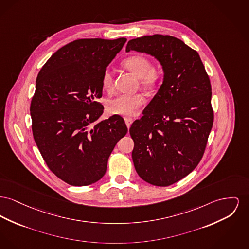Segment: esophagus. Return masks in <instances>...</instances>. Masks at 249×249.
I'll return each instance as SVG.
<instances>
[{
	"label": "esophagus",
	"instance_id": "34e87169",
	"mask_svg": "<svg viewBox=\"0 0 249 249\" xmlns=\"http://www.w3.org/2000/svg\"><path fill=\"white\" fill-rule=\"evenodd\" d=\"M124 119H125V123H126V125H127V127L129 129L131 127V125H132V118H131V117H125Z\"/></svg>",
	"mask_w": 249,
	"mask_h": 249
}]
</instances>
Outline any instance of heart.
Segmentation results:
<instances>
[{
	"mask_svg": "<svg viewBox=\"0 0 249 249\" xmlns=\"http://www.w3.org/2000/svg\"><path fill=\"white\" fill-rule=\"evenodd\" d=\"M123 66L139 78V84L143 88L153 91L161 86L162 74L160 71L153 69L152 62L149 59L141 55H132L123 61ZM102 85L104 90L113 88V76L109 71H105L102 79ZM146 103V99L142 94L133 95H117L106 103V110L110 115L133 116L139 108Z\"/></svg>",
	"mask_w": 249,
	"mask_h": 249,
	"instance_id": "1",
	"label": "heart"
}]
</instances>
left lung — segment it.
I'll return each mask as SVG.
<instances>
[{
  "label": "left lung",
  "instance_id": "obj_1",
  "mask_svg": "<svg viewBox=\"0 0 249 249\" xmlns=\"http://www.w3.org/2000/svg\"><path fill=\"white\" fill-rule=\"evenodd\" d=\"M130 51L158 59L164 72L158 93L130 128L133 164L146 182L169 186L203 157L213 124L210 78L197 52L174 36L137 37L128 42Z\"/></svg>",
  "mask_w": 249,
  "mask_h": 249
}]
</instances>
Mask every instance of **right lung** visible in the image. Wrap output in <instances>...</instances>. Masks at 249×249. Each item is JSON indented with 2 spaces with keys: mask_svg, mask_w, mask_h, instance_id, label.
Returning a JSON list of instances; mask_svg holds the SVG:
<instances>
[{
  "mask_svg": "<svg viewBox=\"0 0 249 249\" xmlns=\"http://www.w3.org/2000/svg\"><path fill=\"white\" fill-rule=\"evenodd\" d=\"M126 41L74 40L55 52L37 75L30 106L34 139L50 170L70 185L100 180L128 132L119 116L89 127L103 115L96 99L103 96V73Z\"/></svg>",
  "mask_w": 249,
  "mask_h": 249,
  "instance_id": "right-lung-1",
  "label": "right lung"
}]
</instances>
